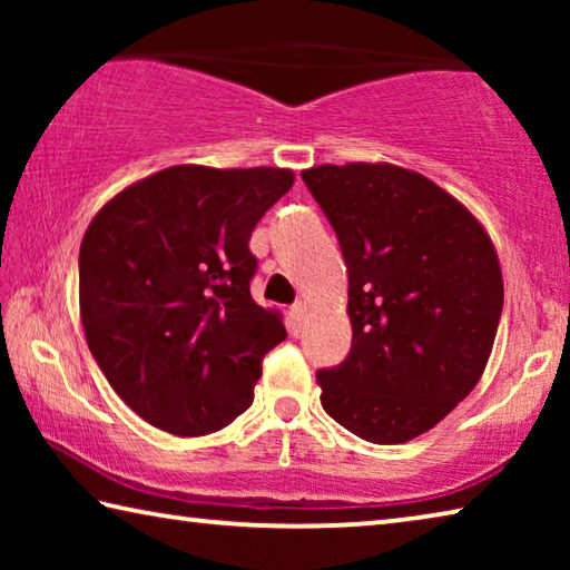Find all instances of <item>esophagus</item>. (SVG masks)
Instances as JSON below:
<instances>
[{"label": "esophagus", "instance_id": "34e87169", "mask_svg": "<svg viewBox=\"0 0 570 570\" xmlns=\"http://www.w3.org/2000/svg\"><path fill=\"white\" fill-rule=\"evenodd\" d=\"M306 316H308V306H306V302H296V304H292V320H294L296 324H304V322H306Z\"/></svg>", "mask_w": 570, "mask_h": 570}]
</instances>
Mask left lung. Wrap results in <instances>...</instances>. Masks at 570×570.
I'll list each match as a JSON object with an SVG mask.
<instances>
[{"label": "left lung", "instance_id": "obj_1", "mask_svg": "<svg viewBox=\"0 0 570 570\" xmlns=\"http://www.w3.org/2000/svg\"><path fill=\"white\" fill-rule=\"evenodd\" d=\"M350 272L352 350L316 372L322 407L356 438L422 435L475 387L503 314L495 248L470 210L384 163L304 170Z\"/></svg>", "mask_w": 570, "mask_h": 570}]
</instances>
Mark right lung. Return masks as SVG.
<instances>
[{
  "mask_svg": "<svg viewBox=\"0 0 570 570\" xmlns=\"http://www.w3.org/2000/svg\"><path fill=\"white\" fill-rule=\"evenodd\" d=\"M294 186L282 168L173 166L125 188L80 246V314L120 400L170 435H208L254 402L286 330L250 298L248 240Z\"/></svg>",
  "mask_w": 570,
  "mask_h": 570,
  "instance_id": "obj_1",
  "label": "right lung"
}]
</instances>
